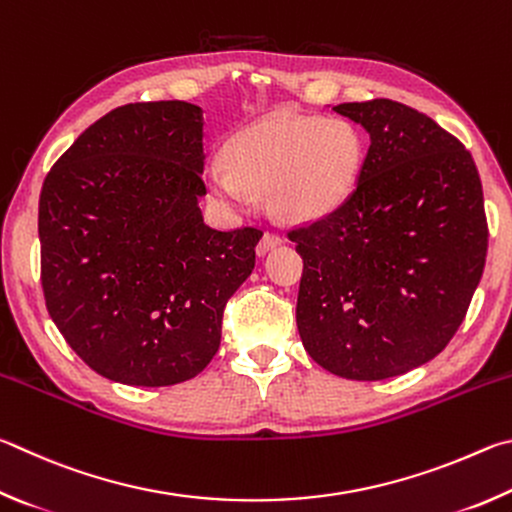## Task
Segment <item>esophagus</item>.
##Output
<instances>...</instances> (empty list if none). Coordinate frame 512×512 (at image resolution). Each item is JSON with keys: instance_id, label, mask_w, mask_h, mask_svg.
<instances>
[{"instance_id": "esophagus-1", "label": "esophagus", "mask_w": 512, "mask_h": 512, "mask_svg": "<svg viewBox=\"0 0 512 512\" xmlns=\"http://www.w3.org/2000/svg\"><path fill=\"white\" fill-rule=\"evenodd\" d=\"M279 245H283V238L281 236H276V233H265V236L261 238V242H258V245H256V254L258 256H265V254H270V251L274 247H279Z\"/></svg>"}]
</instances>
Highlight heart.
<instances>
[{"mask_svg": "<svg viewBox=\"0 0 512 512\" xmlns=\"http://www.w3.org/2000/svg\"><path fill=\"white\" fill-rule=\"evenodd\" d=\"M364 159L351 121L272 112L242 128L227 146V166L206 173L224 209L245 211L251 191H267L272 211L288 222H317L342 209Z\"/></svg>", "mask_w": 512, "mask_h": 512, "instance_id": "1", "label": "heart"}]
</instances>
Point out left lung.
Returning a JSON list of instances; mask_svg holds the SVG:
<instances>
[{"instance_id":"1","label":"left lung","mask_w":512,"mask_h":512,"mask_svg":"<svg viewBox=\"0 0 512 512\" xmlns=\"http://www.w3.org/2000/svg\"><path fill=\"white\" fill-rule=\"evenodd\" d=\"M371 146L342 209L290 233L303 258L297 328L346 380H387L450 344L481 281L488 222L463 143L389 98L335 105Z\"/></svg>"}]
</instances>
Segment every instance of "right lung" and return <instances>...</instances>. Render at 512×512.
I'll list each match as a JSON object with an SVG mask.
<instances>
[{"instance_id": "add662e5", "label": "right lung", "mask_w": 512, "mask_h": 512, "mask_svg": "<svg viewBox=\"0 0 512 512\" xmlns=\"http://www.w3.org/2000/svg\"><path fill=\"white\" fill-rule=\"evenodd\" d=\"M202 107H116L49 170L38 233L47 310L98 375L130 387L195 378L254 270L258 229L204 222Z\"/></svg>"}]
</instances>
